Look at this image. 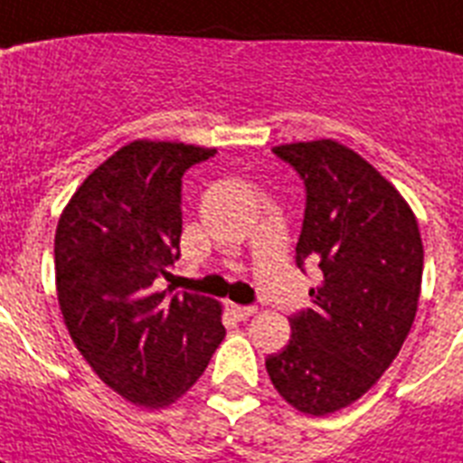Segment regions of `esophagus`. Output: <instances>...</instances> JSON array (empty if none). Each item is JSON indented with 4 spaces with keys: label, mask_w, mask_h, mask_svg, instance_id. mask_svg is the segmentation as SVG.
I'll list each match as a JSON object with an SVG mask.
<instances>
[{
    "label": "esophagus",
    "mask_w": 463,
    "mask_h": 463,
    "mask_svg": "<svg viewBox=\"0 0 463 463\" xmlns=\"http://www.w3.org/2000/svg\"><path fill=\"white\" fill-rule=\"evenodd\" d=\"M228 310H231L232 317H238V320H247L256 313L254 306H240V304H228Z\"/></svg>",
    "instance_id": "1"
}]
</instances>
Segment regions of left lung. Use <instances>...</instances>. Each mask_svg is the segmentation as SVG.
Wrapping results in <instances>:
<instances>
[{"mask_svg":"<svg viewBox=\"0 0 463 463\" xmlns=\"http://www.w3.org/2000/svg\"><path fill=\"white\" fill-rule=\"evenodd\" d=\"M273 153L306 185L297 266L317 263L322 285L289 317V344L266 357V370L291 407L325 417L363 398L405 344L423 244L410 204L351 147L322 138Z\"/></svg>","mask_w":463,"mask_h":463,"instance_id":"8db88e82","label":"left lung"}]
</instances>
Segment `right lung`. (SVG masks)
<instances>
[{"mask_svg":"<svg viewBox=\"0 0 463 463\" xmlns=\"http://www.w3.org/2000/svg\"><path fill=\"white\" fill-rule=\"evenodd\" d=\"M216 150L134 141L93 169L56 228V291L65 327L100 382L134 405H172L225 336L221 306L155 291L178 261L181 178Z\"/></svg>","mask_w":463,"mask_h":463,"instance_id":"1","label":"right lung"}]
</instances>
